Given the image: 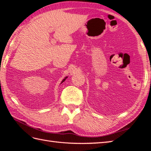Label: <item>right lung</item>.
<instances>
[{
  "label": "right lung",
  "instance_id": "right-lung-1",
  "mask_svg": "<svg viewBox=\"0 0 151 151\" xmlns=\"http://www.w3.org/2000/svg\"><path fill=\"white\" fill-rule=\"evenodd\" d=\"M67 77H68V76H65V77L64 78V79H63V80H62V82H61V84H62V83H63L64 81H65V80H66V78H67Z\"/></svg>",
  "mask_w": 151,
  "mask_h": 151
}]
</instances>
